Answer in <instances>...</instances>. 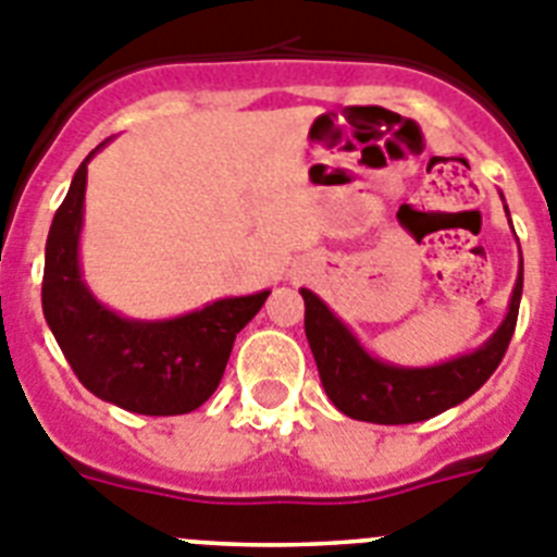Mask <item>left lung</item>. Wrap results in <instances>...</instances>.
<instances>
[{"instance_id":"left-lung-1","label":"left lung","mask_w":557,"mask_h":557,"mask_svg":"<svg viewBox=\"0 0 557 557\" xmlns=\"http://www.w3.org/2000/svg\"><path fill=\"white\" fill-rule=\"evenodd\" d=\"M521 289H524V261L518 264V278L505 321L479 349L434 366H394L374 358L312 289L301 287L304 332L310 341L326 397L351 420L377 422V425L422 422L459 406L487 383L505 358L516 332Z\"/></svg>"}]
</instances>
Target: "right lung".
I'll list each match as a JSON object with an SVG mask.
<instances>
[{
    "instance_id": "obj_1",
    "label": "right lung",
    "mask_w": 557,
    "mask_h": 557,
    "mask_svg": "<svg viewBox=\"0 0 557 557\" xmlns=\"http://www.w3.org/2000/svg\"><path fill=\"white\" fill-rule=\"evenodd\" d=\"M95 151L75 171L47 233L41 282L47 326L66 363L95 397L132 414H188L216 392L233 341L268 301L270 289L220 298L202 310L163 321H137L109 310L84 282L78 259L87 163Z\"/></svg>"
}]
</instances>
